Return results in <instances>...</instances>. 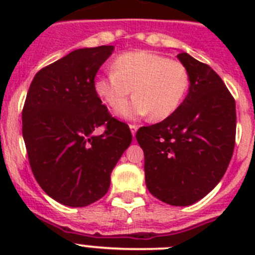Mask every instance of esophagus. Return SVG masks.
<instances>
[{
	"label": "esophagus",
	"mask_w": 255,
	"mask_h": 255,
	"mask_svg": "<svg viewBox=\"0 0 255 255\" xmlns=\"http://www.w3.org/2000/svg\"><path fill=\"white\" fill-rule=\"evenodd\" d=\"M129 128H130V131H131L132 136H134V135L136 134V131H138V126H136V125H129Z\"/></svg>",
	"instance_id": "1"
}]
</instances>
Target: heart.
I'll return each mask as SVG.
<instances>
[{
	"label": "heart",
	"instance_id": "heart-1",
	"mask_svg": "<svg viewBox=\"0 0 255 255\" xmlns=\"http://www.w3.org/2000/svg\"><path fill=\"white\" fill-rule=\"evenodd\" d=\"M112 73L94 80V92L111 108H117L131 93L135 96L117 111L119 116L134 120L150 114L152 120L171 116L188 93V69L177 60L150 51L126 52L111 65Z\"/></svg>",
	"mask_w": 255,
	"mask_h": 255
}]
</instances>
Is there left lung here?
Returning <instances> with one entry per match:
<instances>
[{
  "label": "left lung",
  "instance_id": "left-lung-1",
  "mask_svg": "<svg viewBox=\"0 0 255 255\" xmlns=\"http://www.w3.org/2000/svg\"><path fill=\"white\" fill-rule=\"evenodd\" d=\"M177 58L188 69V96L167 119L140 128L136 140L150 194L185 207L206 197L226 172L235 147L236 108L215 70L186 52Z\"/></svg>",
  "mask_w": 255,
  "mask_h": 255
}]
</instances>
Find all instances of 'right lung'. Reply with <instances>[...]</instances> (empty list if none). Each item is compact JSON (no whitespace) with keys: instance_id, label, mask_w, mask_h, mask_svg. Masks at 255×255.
Listing matches in <instances>:
<instances>
[{"instance_id":"obj_1","label":"right lung","mask_w":255,"mask_h":255,"mask_svg":"<svg viewBox=\"0 0 255 255\" xmlns=\"http://www.w3.org/2000/svg\"><path fill=\"white\" fill-rule=\"evenodd\" d=\"M114 46L70 52L35 74L22 108V138L40 188L69 207H85L110 189L111 172L131 143L94 92ZM105 126L102 134L94 132Z\"/></svg>"}]
</instances>
